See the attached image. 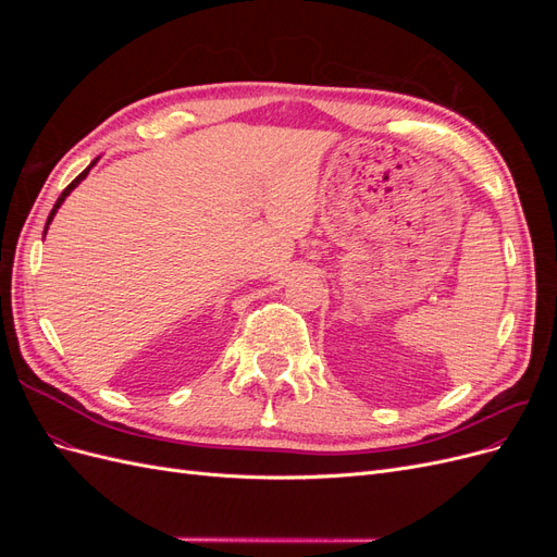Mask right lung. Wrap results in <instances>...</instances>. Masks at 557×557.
I'll use <instances>...</instances> for the list:
<instances>
[{
    "mask_svg": "<svg viewBox=\"0 0 557 557\" xmlns=\"http://www.w3.org/2000/svg\"><path fill=\"white\" fill-rule=\"evenodd\" d=\"M97 160H99V158H95V160L90 162V166H86V170H83V172H81V174H78V176H76V178H74V181H72L70 185H66V188H64V190H62V195H60V197H58V201H55V207H53V211H50V213H48V221H46V227H44V237H46V232H48V225H50V223H53V218H55L58 209L62 207V201H64L66 197H70V195H72V190L76 188V185H78V183H81L83 178H86V176L90 174V170H92V166L97 164Z\"/></svg>",
    "mask_w": 557,
    "mask_h": 557,
    "instance_id": "add662e5",
    "label": "right lung"
}]
</instances>
